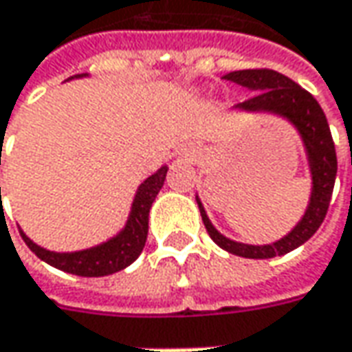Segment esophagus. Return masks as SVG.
I'll return each mask as SVG.
<instances>
[{
  "instance_id": "obj_1",
  "label": "esophagus",
  "mask_w": 352,
  "mask_h": 352,
  "mask_svg": "<svg viewBox=\"0 0 352 352\" xmlns=\"http://www.w3.org/2000/svg\"><path fill=\"white\" fill-rule=\"evenodd\" d=\"M182 156H186L188 160H196V151H192V148H184Z\"/></svg>"
}]
</instances>
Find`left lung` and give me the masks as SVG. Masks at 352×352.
Returning a JSON list of instances; mask_svg holds the SVG:
<instances>
[{"label":"left lung","instance_id":"obj_1","mask_svg":"<svg viewBox=\"0 0 352 352\" xmlns=\"http://www.w3.org/2000/svg\"><path fill=\"white\" fill-rule=\"evenodd\" d=\"M223 78L254 94L247 102L235 105L236 111L276 116L288 121L292 127L296 129L304 146L309 180H311V192L307 199V208L304 215L300 217V221L292 227L290 233H286L282 239L268 245H247V243H239L219 233L215 225L210 221L199 197L196 196L201 221L213 239V243L231 254L245 256V258L282 256L290 250L298 249L300 245H304L307 239H311L325 219V213L331 201L335 176H337V155H335L331 131L316 98L309 91H305L302 86H298L288 76L274 72V70H236V72L225 74Z\"/></svg>","mask_w":352,"mask_h":352}]
</instances>
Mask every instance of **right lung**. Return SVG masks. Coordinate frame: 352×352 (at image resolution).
Segmentation results:
<instances>
[{
  "mask_svg": "<svg viewBox=\"0 0 352 352\" xmlns=\"http://www.w3.org/2000/svg\"><path fill=\"white\" fill-rule=\"evenodd\" d=\"M86 76L89 74H76L72 78H68V80L86 78ZM166 172H168V166L164 164V166H160V168L156 170L155 174H151L146 180H142L141 186L135 192L133 204H131V211H129L127 221L123 225V229L113 236H109L107 241L96 245V247L82 250H70V252H56V250H48L45 247H41V245H36L19 227L21 236L27 243V247L33 250L41 261H45V263L58 268L62 272L86 278L116 274L119 270L127 268L129 264L135 263L139 258V254L142 252V249H144L146 235H148V213H151L153 201L158 196L160 188L164 186Z\"/></svg>",
  "mask_w": 352,
  "mask_h": 352,
  "instance_id": "right-lung-1",
  "label": "right lung"
}]
</instances>
